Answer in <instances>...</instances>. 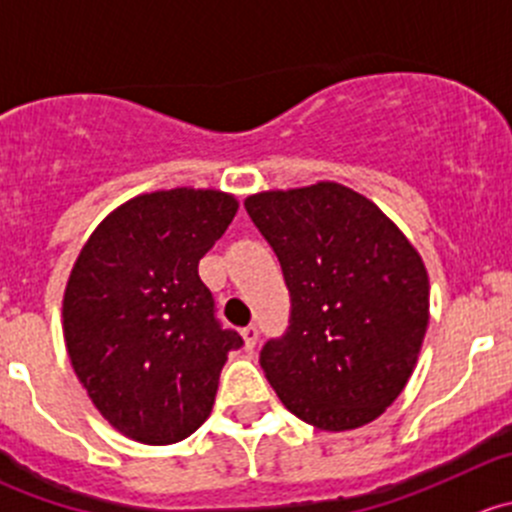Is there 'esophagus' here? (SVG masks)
<instances>
[{"instance_id": "1", "label": "esophagus", "mask_w": 512, "mask_h": 512, "mask_svg": "<svg viewBox=\"0 0 512 512\" xmlns=\"http://www.w3.org/2000/svg\"><path fill=\"white\" fill-rule=\"evenodd\" d=\"M257 335H260V332H257L255 325H247L245 330H242V337H245V350H255Z\"/></svg>"}]
</instances>
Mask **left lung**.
<instances>
[{"label": "left lung", "instance_id": "obj_1", "mask_svg": "<svg viewBox=\"0 0 512 512\" xmlns=\"http://www.w3.org/2000/svg\"><path fill=\"white\" fill-rule=\"evenodd\" d=\"M280 260L290 325L260 365L292 415L340 433L372 423L408 385L428 330L418 250L375 202L337 182L245 200Z\"/></svg>", "mask_w": 512, "mask_h": 512}]
</instances>
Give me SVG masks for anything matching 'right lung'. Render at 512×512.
I'll return each instance as SVG.
<instances>
[{
    "mask_svg": "<svg viewBox=\"0 0 512 512\" xmlns=\"http://www.w3.org/2000/svg\"><path fill=\"white\" fill-rule=\"evenodd\" d=\"M237 200L160 190L109 212L64 290V342L79 382L112 428L145 445L180 443L212 413L227 352L197 265L225 235Z\"/></svg>",
    "mask_w": 512,
    "mask_h": 512,
    "instance_id": "1",
    "label": "right lung"
}]
</instances>
